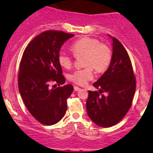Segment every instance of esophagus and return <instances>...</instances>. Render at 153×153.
<instances>
[{"instance_id":"esophagus-1","label":"esophagus","mask_w":153,"mask_h":153,"mask_svg":"<svg viewBox=\"0 0 153 153\" xmlns=\"http://www.w3.org/2000/svg\"><path fill=\"white\" fill-rule=\"evenodd\" d=\"M74 90H75V91H79V90H80V88H79V87L75 86V87H74Z\"/></svg>"}]
</instances>
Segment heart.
<instances>
[{"label":"heart","mask_w":153,"mask_h":153,"mask_svg":"<svg viewBox=\"0 0 153 153\" xmlns=\"http://www.w3.org/2000/svg\"><path fill=\"white\" fill-rule=\"evenodd\" d=\"M71 49L75 57L85 55L83 64L86 67L75 71L70 76L71 80L79 85H85L88 81L93 79V68L97 72L102 73L107 70L111 63V49L97 39L85 36L73 43ZM58 61L65 68H70L73 63V57L65 52H60Z\"/></svg>","instance_id":"1"}]
</instances>
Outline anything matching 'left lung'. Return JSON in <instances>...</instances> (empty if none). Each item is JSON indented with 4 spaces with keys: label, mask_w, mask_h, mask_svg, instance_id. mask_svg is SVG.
Returning a JSON list of instances; mask_svg holds the SVG:
<instances>
[{
    "label": "left lung",
    "mask_w": 153,
    "mask_h": 153,
    "mask_svg": "<svg viewBox=\"0 0 153 153\" xmlns=\"http://www.w3.org/2000/svg\"><path fill=\"white\" fill-rule=\"evenodd\" d=\"M109 68L93 84L97 91H88L86 102L88 117L101 127H111L123 119L132 106L136 80L126 50L115 37ZM107 93V96L102 94Z\"/></svg>",
    "instance_id": "8db88e82"
}]
</instances>
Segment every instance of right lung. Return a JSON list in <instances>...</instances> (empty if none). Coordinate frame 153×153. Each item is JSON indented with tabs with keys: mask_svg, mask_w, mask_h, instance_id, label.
Segmentation results:
<instances>
[{
	"mask_svg": "<svg viewBox=\"0 0 153 153\" xmlns=\"http://www.w3.org/2000/svg\"><path fill=\"white\" fill-rule=\"evenodd\" d=\"M74 34L49 30L31 41L23 52L18 74V88L27 109L44 125L59 122L67 110V99L73 91L58 61L61 46ZM55 85L51 88L50 85Z\"/></svg>",
	"mask_w": 153,
	"mask_h": 153,
	"instance_id": "add662e5",
	"label": "right lung"
}]
</instances>
